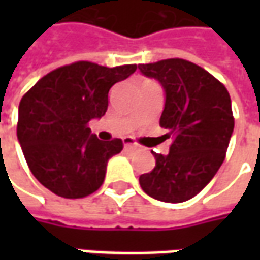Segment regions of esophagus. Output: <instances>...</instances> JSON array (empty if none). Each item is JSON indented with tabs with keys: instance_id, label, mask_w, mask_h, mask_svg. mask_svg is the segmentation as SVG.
I'll return each instance as SVG.
<instances>
[{
	"instance_id": "esophagus-1",
	"label": "esophagus",
	"mask_w": 260,
	"mask_h": 260,
	"mask_svg": "<svg viewBox=\"0 0 260 260\" xmlns=\"http://www.w3.org/2000/svg\"><path fill=\"white\" fill-rule=\"evenodd\" d=\"M123 145H124V147H137V143H136L132 137H125V139H123Z\"/></svg>"
}]
</instances>
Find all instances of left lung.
<instances>
[{
  "mask_svg": "<svg viewBox=\"0 0 260 260\" xmlns=\"http://www.w3.org/2000/svg\"><path fill=\"white\" fill-rule=\"evenodd\" d=\"M165 92L160 127L174 136L168 155L139 182L146 194L164 203H184L208 184L224 160L235 128L225 86L205 69L184 59L139 65Z\"/></svg>",
  "mask_w": 260,
  "mask_h": 260,
  "instance_id": "1",
  "label": "left lung"
}]
</instances>
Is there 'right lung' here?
Listing matches in <instances>:
<instances>
[{
  "label": "right lung",
  "mask_w": 260,
  "mask_h": 260,
  "mask_svg": "<svg viewBox=\"0 0 260 260\" xmlns=\"http://www.w3.org/2000/svg\"><path fill=\"white\" fill-rule=\"evenodd\" d=\"M136 69L75 62L43 76L21 98L17 139L31 174L49 191L84 198L103 185L123 142L100 140L88 123L105 114L110 88Z\"/></svg>",
  "instance_id": "1"
}]
</instances>
